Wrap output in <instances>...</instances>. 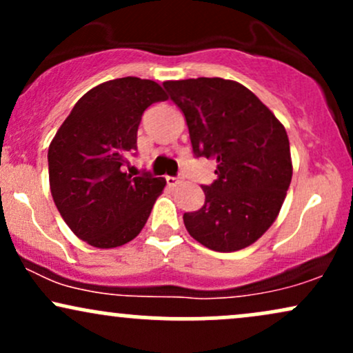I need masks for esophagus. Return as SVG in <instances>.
Returning a JSON list of instances; mask_svg holds the SVG:
<instances>
[{"label": "esophagus", "mask_w": 353, "mask_h": 353, "mask_svg": "<svg viewBox=\"0 0 353 353\" xmlns=\"http://www.w3.org/2000/svg\"><path fill=\"white\" fill-rule=\"evenodd\" d=\"M165 182H168V185H177L181 182V177H172V176H168L165 177Z\"/></svg>", "instance_id": "obj_1"}]
</instances>
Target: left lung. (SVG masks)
Segmentation results:
<instances>
[{
    "label": "left lung",
    "instance_id": "1",
    "mask_svg": "<svg viewBox=\"0 0 353 353\" xmlns=\"http://www.w3.org/2000/svg\"><path fill=\"white\" fill-rule=\"evenodd\" d=\"M184 112L196 157L217 163V179L202 185L204 205L184 214L202 245L234 252L254 244L277 219L292 181L285 128L252 91L237 81H165Z\"/></svg>",
    "mask_w": 353,
    "mask_h": 353
}]
</instances>
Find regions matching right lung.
<instances>
[{
	"label": "right lung",
	"instance_id": "obj_1",
	"mask_svg": "<svg viewBox=\"0 0 353 353\" xmlns=\"http://www.w3.org/2000/svg\"><path fill=\"white\" fill-rule=\"evenodd\" d=\"M164 89L134 76L106 81L74 104L48 149L51 196L81 241L98 249L128 244L144 228L164 177L124 172L143 112Z\"/></svg>",
	"mask_w": 353,
	"mask_h": 353
}]
</instances>
